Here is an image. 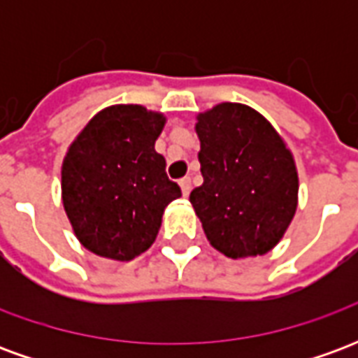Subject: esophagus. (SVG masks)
<instances>
[{"instance_id": "1", "label": "esophagus", "mask_w": 358, "mask_h": 358, "mask_svg": "<svg viewBox=\"0 0 358 358\" xmlns=\"http://www.w3.org/2000/svg\"><path fill=\"white\" fill-rule=\"evenodd\" d=\"M180 187H182V194L187 197V195H189V192H192V180L187 178V176L186 178H182L180 180Z\"/></svg>"}]
</instances>
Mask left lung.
I'll list each match as a JSON object with an SVG mask.
<instances>
[{"mask_svg":"<svg viewBox=\"0 0 358 358\" xmlns=\"http://www.w3.org/2000/svg\"><path fill=\"white\" fill-rule=\"evenodd\" d=\"M203 184L189 194L213 248L230 259L268 253L297 209L292 151L268 120L241 103L197 115Z\"/></svg>","mask_w":358,"mask_h":358,"instance_id":"1","label":"left lung"}]
</instances>
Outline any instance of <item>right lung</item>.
Masks as SVG:
<instances>
[{
    "label": "right lung",
    "instance_id": "1",
    "mask_svg": "<svg viewBox=\"0 0 358 358\" xmlns=\"http://www.w3.org/2000/svg\"><path fill=\"white\" fill-rule=\"evenodd\" d=\"M163 113L110 105L84 126L61 169L63 207L76 238L95 255L132 261L155 241L166 205L182 192L155 151Z\"/></svg>",
    "mask_w": 358,
    "mask_h": 358
}]
</instances>
